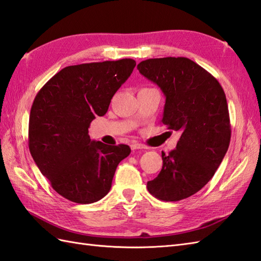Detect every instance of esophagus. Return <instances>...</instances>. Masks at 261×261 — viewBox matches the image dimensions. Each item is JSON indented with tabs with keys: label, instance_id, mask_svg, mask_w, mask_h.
I'll return each mask as SVG.
<instances>
[{
	"label": "esophagus",
	"instance_id": "34e87169",
	"mask_svg": "<svg viewBox=\"0 0 261 261\" xmlns=\"http://www.w3.org/2000/svg\"><path fill=\"white\" fill-rule=\"evenodd\" d=\"M147 147L145 145H142V143H138V142H134L131 143V149L132 150H137V149H146Z\"/></svg>",
	"mask_w": 261,
	"mask_h": 261
}]
</instances>
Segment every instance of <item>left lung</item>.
<instances>
[{
  "mask_svg": "<svg viewBox=\"0 0 261 261\" xmlns=\"http://www.w3.org/2000/svg\"><path fill=\"white\" fill-rule=\"evenodd\" d=\"M138 70L165 94L163 123L181 134L176 149L162 153L163 168L147 188L160 201H180L207 184L228 151L225 94L214 76L185 57L147 59Z\"/></svg>",
  "mask_w": 261,
  "mask_h": 261,
  "instance_id": "8db88e82",
  "label": "left lung"
}]
</instances>
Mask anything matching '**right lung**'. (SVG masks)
<instances>
[{"label":"right lung","mask_w":261,"mask_h":261,"mask_svg":"<svg viewBox=\"0 0 261 261\" xmlns=\"http://www.w3.org/2000/svg\"><path fill=\"white\" fill-rule=\"evenodd\" d=\"M134 59L68 66L35 97L29 118L31 156L59 195L80 204L109 193L119 163L131 149L91 141L88 127L108 112L113 95L129 79Z\"/></svg>","instance_id":"obj_1"}]
</instances>
